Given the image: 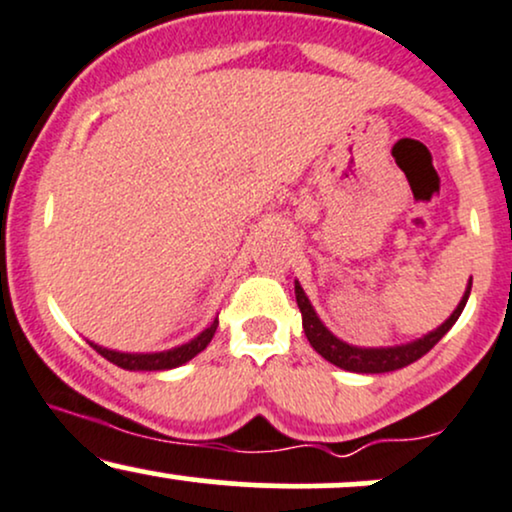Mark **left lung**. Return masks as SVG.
Wrapping results in <instances>:
<instances>
[{
	"label": "left lung",
	"instance_id": "obj_1",
	"mask_svg": "<svg viewBox=\"0 0 512 512\" xmlns=\"http://www.w3.org/2000/svg\"><path fill=\"white\" fill-rule=\"evenodd\" d=\"M469 291H472V276L467 281V289H464L462 301L457 303V308L452 310V315L443 325L436 327L433 332L424 334V337L414 339L409 344H397V346H354L344 339H339L337 334H332L325 327V322L320 320L315 313L313 303L305 296L303 286L296 281V303L301 308L303 315V332L308 337V342L313 349L320 354L325 361L334 363L337 368L351 370V373H390V370H399L409 363L419 361L421 356L436 346L445 334L450 332V327L455 325L457 317L462 315L464 305H467Z\"/></svg>",
	"mask_w": 512,
	"mask_h": 512
}]
</instances>
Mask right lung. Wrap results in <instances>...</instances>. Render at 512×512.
Segmentation results:
<instances>
[{
    "label": "right lung",
    "instance_id": "1",
    "mask_svg": "<svg viewBox=\"0 0 512 512\" xmlns=\"http://www.w3.org/2000/svg\"><path fill=\"white\" fill-rule=\"evenodd\" d=\"M216 327H219V317L211 322L207 330L199 332L197 337L190 339L187 344H180L175 346V349H166V351H149V354H127V351L105 349V346L96 342H88V344H91L103 358H108L110 363H115V366L125 370H170V368L182 366V363L192 361L199 351L207 349L211 337H214Z\"/></svg>",
    "mask_w": 512,
    "mask_h": 512
}]
</instances>
